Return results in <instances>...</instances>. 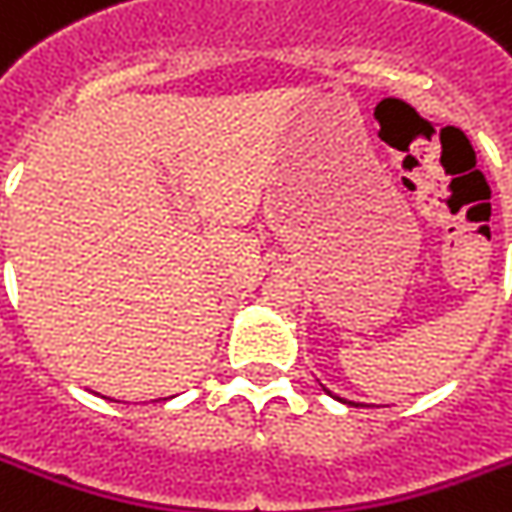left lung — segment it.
I'll use <instances>...</instances> for the list:
<instances>
[{"label": "left lung", "mask_w": 512, "mask_h": 512, "mask_svg": "<svg viewBox=\"0 0 512 512\" xmlns=\"http://www.w3.org/2000/svg\"><path fill=\"white\" fill-rule=\"evenodd\" d=\"M325 392H328V389H325ZM328 395H330V392H328Z\"/></svg>", "instance_id": "left-lung-1"}]
</instances>
